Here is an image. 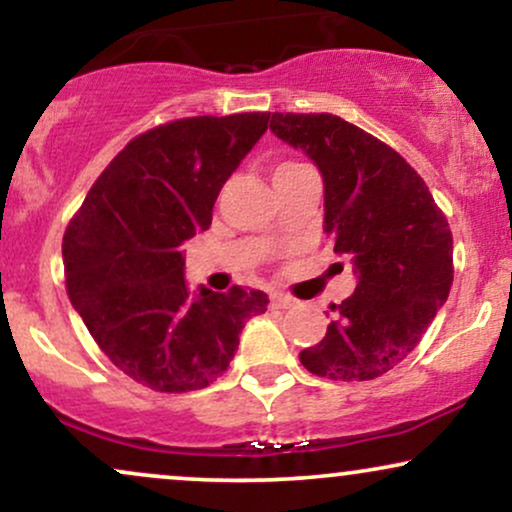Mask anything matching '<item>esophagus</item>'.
<instances>
[{
  "label": "esophagus",
  "mask_w": 512,
  "mask_h": 512,
  "mask_svg": "<svg viewBox=\"0 0 512 512\" xmlns=\"http://www.w3.org/2000/svg\"><path fill=\"white\" fill-rule=\"evenodd\" d=\"M291 305H296V301H293L291 296H286V293H274L272 296V308L284 310V308H291Z\"/></svg>",
  "instance_id": "esophagus-1"
}]
</instances>
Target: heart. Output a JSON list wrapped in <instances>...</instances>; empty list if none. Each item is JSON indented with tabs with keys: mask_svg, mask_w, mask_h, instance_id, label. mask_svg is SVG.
<instances>
[{
	"mask_svg": "<svg viewBox=\"0 0 512 512\" xmlns=\"http://www.w3.org/2000/svg\"><path fill=\"white\" fill-rule=\"evenodd\" d=\"M284 168H293V163H284V166H279L276 170H284Z\"/></svg>",
	"mask_w": 512,
	"mask_h": 512,
	"instance_id": "heart-1",
	"label": "heart"
}]
</instances>
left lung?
Returning <instances> with one entry per match:
<instances>
[{
  "label": "left lung",
  "instance_id": "1",
  "mask_svg": "<svg viewBox=\"0 0 512 512\" xmlns=\"http://www.w3.org/2000/svg\"><path fill=\"white\" fill-rule=\"evenodd\" d=\"M269 129L320 170L322 228L356 274L354 293L332 305L327 334L301 351V363L344 383L378 378L414 351L448 301V219L395 149L342 117L272 113Z\"/></svg>",
  "mask_w": 512,
  "mask_h": 512
}]
</instances>
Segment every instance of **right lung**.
I'll return each instance as SVG.
<instances>
[{
    "mask_svg": "<svg viewBox=\"0 0 512 512\" xmlns=\"http://www.w3.org/2000/svg\"><path fill=\"white\" fill-rule=\"evenodd\" d=\"M269 113L187 117L139 134L69 221L67 293L103 354L156 392L214 383L267 293L185 284L180 245L211 226L221 187L267 132Z\"/></svg>",
    "mask_w": 512,
    "mask_h": 512,
    "instance_id": "add662e5",
    "label": "right lung"
}]
</instances>
